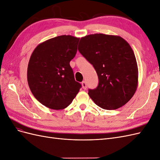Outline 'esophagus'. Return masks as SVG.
<instances>
[{"label": "esophagus", "mask_w": 160, "mask_h": 160, "mask_svg": "<svg viewBox=\"0 0 160 160\" xmlns=\"http://www.w3.org/2000/svg\"><path fill=\"white\" fill-rule=\"evenodd\" d=\"M82 88H83L84 89H87V84L85 83V81H83L82 82Z\"/></svg>", "instance_id": "obj_1"}]
</instances>
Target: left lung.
<instances>
[{
    "instance_id": "1",
    "label": "left lung",
    "mask_w": 160,
    "mask_h": 160,
    "mask_svg": "<svg viewBox=\"0 0 160 160\" xmlns=\"http://www.w3.org/2000/svg\"><path fill=\"white\" fill-rule=\"evenodd\" d=\"M78 50L98 75V86L88 93L94 103L107 110L126 104L138 85L137 61L129 43L119 36L98 33L81 37Z\"/></svg>"
}]
</instances>
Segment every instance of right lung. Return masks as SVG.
Returning a JSON list of instances; mask_svg holds the SVG:
<instances>
[{
    "label": "right lung",
    "instance_id": "add662e5",
    "mask_svg": "<svg viewBox=\"0 0 160 160\" xmlns=\"http://www.w3.org/2000/svg\"><path fill=\"white\" fill-rule=\"evenodd\" d=\"M79 38L61 35L47 40L33 51L27 68V81L34 97L52 109L69 105L81 85L75 81L70 61Z\"/></svg>",
    "mask_w": 160,
    "mask_h": 160
}]
</instances>
